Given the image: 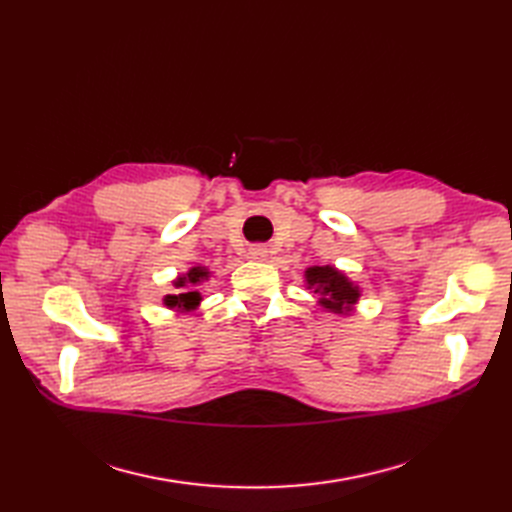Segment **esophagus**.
I'll return each mask as SVG.
<instances>
[{"instance_id":"obj_1","label":"esophagus","mask_w":512,"mask_h":512,"mask_svg":"<svg viewBox=\"0 0 512 512\" xmlns=\"http://www.w3.org/2000/svg\"><path fill=\"white\" fill-rule=\"evenodd\" d=\"M250 258L258 260V262L267 260L269 258V250H267L265 245H254V247H250Z\"/></svg>"}]
</instances>
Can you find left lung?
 Returning <instances> with one entry per match:
<instances>
[{
	"label": "left lung",
	"instance_id": "left-lung-1",
	"mask_svg": "<svg viewBox=\"0 0 512 512\" xmlns=\"http://www.w3.org/2000/svg\"><path fill=\"white\" fill-rule=\"evenodd\" d=\"M303 282L309 292L318 294L322 312L335 316H352L363 290L350 277L333 265H314L303 273Z\"/></svg>",
	"mask_w": 512,
	"mask_h": 512
}]
</instances>
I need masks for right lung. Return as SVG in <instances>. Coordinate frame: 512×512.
Returning a JSON list of instances; mask_svg holds the SVG:
<instances>
[{
	"instance_id": "1",
	"label": "right lung",
	"mask_w": 512,
	"mask_h": 512,
	"mask_svg": "<svg viewBox=\"0 0 512 512\" xmlns=\"http://www.w3.org/2000/svg\"><path fill=\"white\" fill-rule=\"evenodd\" d=\"M211 275L213 273L209 271V267H203V265H196V267H190L185 273H179L173 280V286L177 290L164 294L162 299L164 307L173 309L177 314L194 312V309H198L200 301H203V294L198 292V286L209 282Z\"/></svg>"
}]
</instances>
